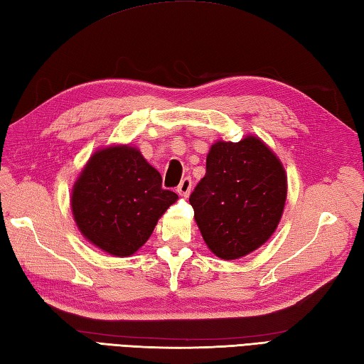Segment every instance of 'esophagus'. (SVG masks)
<instances>
[{
    "label": "esophagus",
    "mask_w": 364,
    "mask_h": 364,
    "mask_svg": "<svg viewBox=\"0 0 364 364\" xmlns=\"http://www.w3.org/2000/svg\"><path fill=\"white\" fill-rule=\"evenodd\" d=\"M191 188H192V180H191V178H184V180H181L180 186L176 188V191L181 197H188L189 192H191Z\"/></svg>",
    "instance_id": "esophagus-1"
}]
</instances>
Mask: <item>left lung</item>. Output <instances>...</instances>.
<instances>
[{
  "label": "left lung",
  "instance_id": "obj_1",
  "mask_svg": "<svg viewBox=\"0 0 364 364\" xmlns=\"http://www.w3.org/2000/svg\"><path fill=\"white\" fill-rule=\"evenodd\" d=\"M287 198L282 162L257 135L213 144L206 173L189 197L210 251L237 260L272 238Z\"/></svg>",
  "mask_w": 364,
  "mask_h": 364
}]
</instances>
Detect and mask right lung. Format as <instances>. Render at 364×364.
<instances>
[{
  "label": "right lung",
  "mask_w": 364,
  "mask_h": 364,
  "mask_svg": "<svg viewBox=\"0 0 364 364\" xmlns=\"http://www.w3.org/2000/svg\"><path fill=\"white\" fill-rule=\"evenodd\" d=\"M178 196L162 189L161 173L132 145L96 149L70 192L78 230L115 257H129L151 237Z\"/></svg>",
  "instance_id": "right-lung-1"
}]
</instances>
